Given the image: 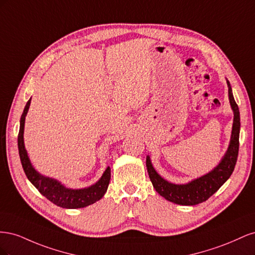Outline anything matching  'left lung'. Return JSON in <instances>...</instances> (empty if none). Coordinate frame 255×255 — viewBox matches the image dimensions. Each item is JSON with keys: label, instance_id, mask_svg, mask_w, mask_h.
Returning a JSON list of instances; mask_svg holds the SVG:
<instances>
[{"label": "left lung", "instance_id": "left-lung-1", "mask_svg": "<svg viewBox=\"0 0 255 255\" xmlns=\"http://www.w3.org/2000/svg\"><path fill=\"white\" fill-rule=\"evenodd\" d=\"M229 88V100L231 109L234 114L232 134L228 150L221 158L220 163L208 173L197 177L186 184H174L161 177L154 169L150 156L146 155L145 165L153 187L166 200L180 205H196L202 203L212 197L234 171L239 148V130H241V116L235 102L232 87L227 80Z\"/></svg>", "mask_w": 255, "mask_h": 255}]
</instances>
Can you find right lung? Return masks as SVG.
I'll use <instances>...</instances> for the list:
<instances>
[{"label": "right lung", "mask_w": 255, "mask_h": 255, "mask_svg": "<svg viewBox=\"0 0 255 255\" xmlns=\"http://www.w3.org/2000/svg\"><path fill=\"white\" fill-rule=\"evenodd\" d=\"M30 99L27 101L24 107V111L22 113L20 119V129L18 135L19 155L23 170H24L27 179L38 190H39L42 196L50 200L52 203L63 208H82L99 201V200L105 195L107 187H109V184L111 181L110 166L105 169V171L102 174V176L100 177V180L96 182L94 185L85 188L72 189L66 187L65 185L61 184L59 181L53 179V177L45 176L39 173L34 168L32 163H30L29 157L27 155V151L24 145V138H23V134H24L25 117L30 105Z\"/></svg>", "instance_id": "obj_1"}]
</instances>
